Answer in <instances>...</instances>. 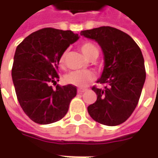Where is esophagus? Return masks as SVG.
<instances>
[{
  "instance_id": "esophagus-1",
  "label": "esophagus",
  "mask_w": 158,
  "mask_h": 158,
  "mask_svg": "<svg viewBox=\"0 0 158 158\" xmlns=\"http://www.w3.org/2000/svg\"><path fill=\"white\" fill-rule=\"evenodd\" d=\"M85 90H86L85 89H77V92H78V93H82V92H84Z\"/></svg>"
}]
</instances>
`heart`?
Returning <instances> with one entry per match:
<instances>
[{"label": "heart", "mask_w": 158, "mask_h": 158, "mask_svg": "<svg viewBox=\"0 0 158 158\" xmlns=\"http://www.w3.org/2000/svg\"><path fill=\"white\" fill-rule=\"evenodd\" d=\"M81 51L84 56L88 60H91L95 56L98 57V50L96 46L91 43H84L81 46ZM67 52H64L59 59V65L63 67L66 60ZM95 74L92 71H72L65 76V82L69 84L74 85L76 87H85L89 82L95 80Z\"/></svg>", "instance_id": "heart-1"}]
</instances>
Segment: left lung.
<instances>
[{
  "instance_id": "1",
  "label": "left lung",
  "mask_w": 158,
  "mask_h": 158,
  "mask_svg": "<svg viewBox=\"0 0 158 158\" xmlns=\"http://www.w3.org/2000/svg\"><path fill=\"white\" fill-rule=\"evenodd\" d=\"M81 35L94 40L105 55V68L98 83L92 87L97 101L88 106L95 121L106 126L125 122L139 102L146 78L143 53L129 35L116 28L102 26L82 31Z\"/></svg>"
}]
</instances>
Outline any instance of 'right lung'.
Here are the masks:
<instances>
[{
    "label": "right lung",
    "instance_id": "right-lung-1",
    "mask_svg": "<svg viewBox=\"0 0 158 158\" xmlns=\"http://www.w3.org/2000/svg\"><path fill=\"white\" fill-rule=\"evenodd\" d=\"M79 39L71 31L44 28L26 37L17 46L12 80L23 111L34 122L51 124L62 118L76 96L74 85L60 86L59 59ZM52 84L56 85L55 89Z\"/></svg>",
    "mask_w": 158,
    "mask_h": 158
}]
</instances>
